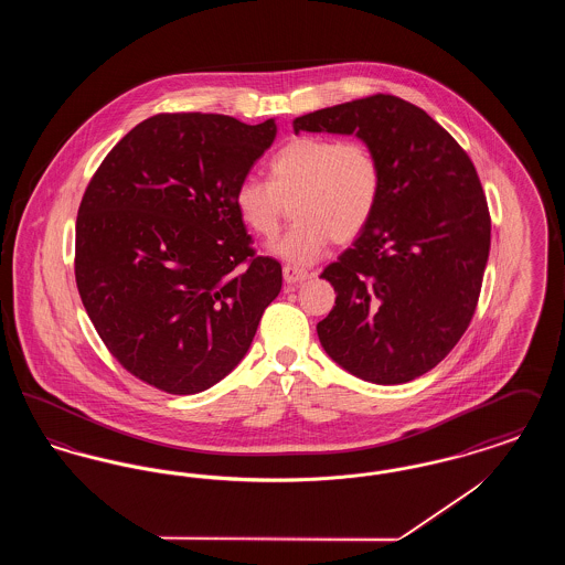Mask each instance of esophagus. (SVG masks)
I'll list each match as a JSON object with an SVG mask.
<instances>
[{"label":"esophagus","instance_id":"1","mask_svg":"<svg viewBox=\"0 0 565 565\" xmlns=\"http://www.w3.org/2000/svg\"><path fill=\"white\" fill-rule=\"evenodd\" d=\"M311 275L307 270L295 269V267H284V281L288 286H298L302 281H307Z\"/></svg>","mask_w":565,"mask_h":565}]
</instances>
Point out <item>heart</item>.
Here are the masks:
<instances>
[{
    "mask_svg": "<svg viewBox=\"0 0 565 565\" xmlns=\"http://www.w3.org/2000/svg\"><path fill=\"white\" fill-rule=\"evenodd\" d=\"M381 164L371 146L350 139L302 135L288 141L269 162V182L245 178L235 189L243 224L273 239L295 203V226L270 254L295 267L318 263L337 243H350L371 224L381 199Z\"/></svg>",
    "mask_w": 565,
    "mask_h": 565,
    "instance_id": "heart-1",
    "label": "heart"
}]
</instances>
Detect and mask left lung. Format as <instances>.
Listing matches in <instances>:
<instances>
[{"label": "left lung", "mask_w": 565, "mask_h": 565, "mask_svg": "<svg viewBox=\"0 0 565 565\" xmlns=\"http://www.w3.org/2000/svg\"><path fill=\"white\" fill-rule=\"evenodd\" d=\"M292 127L355 135L383 175L371 224L323 269L337 292L318 323L323 351L379 385L428 373L466 332L483 284L491 220L475 164L424 109L394 95L318 109Z\"/></svg>", "instance_id": "obj_1"}]
</instances>
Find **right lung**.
Instances as JSON below:
<instances>
[{
  "label": "right lung",
  "mask_w": 565,
  "mask_h": 565,
  "mask_svg": "<svg viewBox=\"0 0 565 565\" xmlns=\"http://www.w3.org/2000/svg\"><path fill=\"white\" fill-rule=\"evenodd\" d=\"M275 135V118L159 114L111 148L82 196V305L109 353L167 394L228 375L281 290L233 201Z\"/></svg>",
  "instance_id": "add662e5"
}]
</instances>
